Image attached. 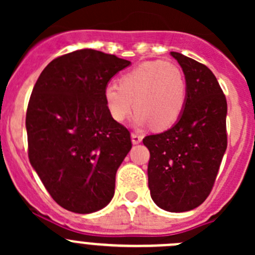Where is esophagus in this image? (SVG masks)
Segmentation results:
<instances>
[{"instance_id": "1", "label": "esophagus", "mask_w": 255, "mask_h": 255, "mask_svg": "<svg viewBox=\"0 0 255 255\" xmlns=\"http://www.w3.org/2000/svg\"><path fill=\"white\" fill-rule=\"evenodd\" d=\"M132 143L133 144H139L140 142H142V135L137 134V133H132Z\"/></svg>"}]
</instances>
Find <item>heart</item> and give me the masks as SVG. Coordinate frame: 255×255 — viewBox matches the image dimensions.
Returning <instances> with one entry per match:
<instances>
[{
    "label": "heart",
    "instance_id": "1",
    "mask_svg": "<svg viewBox=\"0 0 255 255\" xmlns=\"http://www.w3.org/2000/svg\"><path fill=\"white\" fill-rule=\"evenodd\" d=\"M187 85L176 64L164 60L145 61L121 76L120 86L110 84L104 91L105 104L117 122L137 110L133 123L165 129L175 125L186 104Z\"/></svg>",
    "mask_w": 255,
    "mask_h": 255
}]
</instances>
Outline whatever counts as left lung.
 I'll return each mask as SVG.
<instances>
[{
  "label": "left lung",
  "instance_id": "1",
  "mask_svg": "<svg viewBox=\"0 0 255 255\" xmlns=\"http://www.w3.org/2000/svg\"><path fill=\"white\" fill-rule=\"evenodd\" d=\"M184 71L186 104L170 129L146 135L148 186L153 201L169 212L202 204L212 190L227 149V101L212 71L204 64L171 51Z\"/></svg>",
  "mask_w": 255,
  "mask_h": 255
}]
</instances>
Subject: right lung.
<instances>
[{"label": "right lung", "mask_w": 255, "mask_h": 255, "mask_svg": "<svg viewBox=\"0 0 255 255\" xmlns=\"http://www.w3.org/2000/svg\"><path fill=\"white\" fill-rule=\"evenodd\" d=\"M130 61L94 49L65 54L45 66L25 115L28 156L54 201L75 213L110 204L116 173L132 148L104 91Z\"/></svg>", "instance_id": "add662e5"}]
</instances>
